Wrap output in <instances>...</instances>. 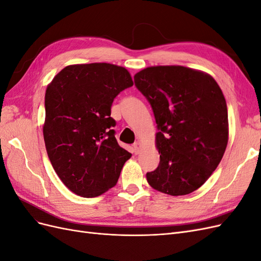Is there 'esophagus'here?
Returning a JSON list of instances; mask_svg holds the SVG:
<instances>
[{"label":"esophagus","mask_w":261,"mask_h":261,"mask_svg":"<svg viewBox=\"0 0 261 261\" xmlns=\"http://www.w3.org/2000/svg\"><path fill=\"white\" fill-rule=\"evenodd\" d=\"M133 148H134V152H135L136 154L139 153L140 152V148H141L140 141H135V143H134V145H133Z\"/></svg>","instance_id":"obj_1"}]
</instances>
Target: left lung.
I'll return each instance as SVG.
<instances>
[{
  "mask_svg": "<svg viewBox=\"0 0 261 261\" xmlns=\"http://www.w3.org/2000/svg\"><path fill=\"white\" fill-rule=\"evenodd\" d=\"M135 85L152 108L160 153L149 185L171 196L191 194L217 169L228 140L223 92L209 74L179 65L151 66Z\"/></svg>",
  "mask_w": 261,
  "mask_h": 261,
  "instance_id": "left-lung-1",
  "label": "left lung"
}]
</instances>
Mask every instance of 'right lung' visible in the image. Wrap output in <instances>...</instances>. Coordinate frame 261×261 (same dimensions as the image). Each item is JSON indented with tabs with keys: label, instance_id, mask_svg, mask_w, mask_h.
<instances>
[{
	"label": "right lung",
	"instance_id": "obj_1",
	"mask_svg": "<svg viewBox=\"0 0 261 261\" xmlns=\"http://www.w3.org/2000/svg\"><path fill=\"white\" fill-rule=\"evenodd\" d=\"M125 67L109 63L68 65L45 90L43 138L64 185L86 198L116 185L132 156L117 144L111 117L114 98L133 86Z\"/></svg>",
	"mask_w": 261,
	"mask_h": 261
}]
</instances>
